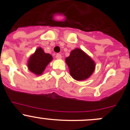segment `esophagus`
I'll return each instance as SVG.
<instances>
[{
  "label": "esophagus",
  "mask_w": 130,
  "mask_h": 130,
  "mask_svg": "<svg viewBox=\"0 0 130 130\" xmlns=\"http://www.w3.org/2000/svg\"><path fill=\"white\" fill-rule=\"evenodd\" d=\"M56 58H57V59H61V54H59V53H57V54L56 55Z\"/></svg>",
  "instance_id": "34e87169"
}]
</instances>
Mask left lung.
<instances>
[{
  "mask_svg": "<svg viewBox=\"0 0 130 130\" xmlns=\"http://www.w3.org/2000/svg\"><path fill=\"white\" fill-rule=\"evenodd\" d=\"M66 63L69 66L72 77L77 80H82L89 77L95 69V63L82 50H73L70 56L67 57Z\"/></svg>",
  "mask_w": 130,
  "mask_h": 130,
  "instance_id": "left-lung-1",
  "label": "left lung"
}]
</instances>
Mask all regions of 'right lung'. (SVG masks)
I'll use <instances>...</instances> for the list:
<instances>
[{
	"label": "right lung",
	"mask_w": 130,
	"mask_h": 130,
	"mask_svg": "<svg viewBox=\"0 0 130 130\" xmlns=\"http://www.w3.org/2000/svg\"><path fill=\"white\" fill-rule=\"evenodd\" d=\"M52 59L53 58L50 54L45 53L41 48H38L29 59L27 66L32 73L41 75Z\"/></svg>",
	"instance_id": "obj_1"
}]
</instances>
